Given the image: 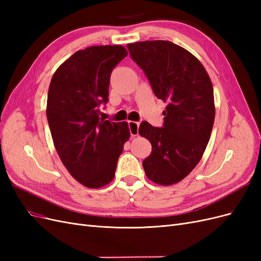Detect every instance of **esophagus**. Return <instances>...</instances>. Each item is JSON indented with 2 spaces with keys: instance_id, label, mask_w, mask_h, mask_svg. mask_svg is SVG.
Instances as JSON below:
<instances>
[{
  "instance_id": "1",
  "label": "esophagus",
  "mask_w": 261,
  "mask_h": 261,
  "mask_svg": "<svg viewBox=\"0 0 261 261\" xmlns=\"http://www.w3.org/2000/svg\"><path fill=\"white\" fill-rule=\"evenodd\" d=\"M128 127L132 136H137L138 135V127H139V123L138 122H134V121H128Z\"/></svg>"
}]
</instances>
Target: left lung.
I'll use <instances>...</instances> for the list:
<instances>
[{
	"instance_id": "8db88e82",
	"label": "left lung",
	"mask_w": 261,
	"mask_h": 261,
	"mask_svg": "<svg viewBox=\"0 0 261 261\" xmlns=\"http://www.w3.org/2000/svg\"><path fill=\"white\" fill-rule=\"evenodd\" d=\"M158 99L168 102L162 127L140 123L152 150L143 161L147 177L172 185L191 173L206 150L215 122V98L206 69L192 53L171 41L127 44Z\"/></svg>"
}]
</instances>
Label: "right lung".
Segmentation results:
<instances>
[{"label":"right lung","mask_w":261,"mask_h":261,"mask_svg":"<svg viewBox=\"0 0 261 261\" xmlns=\"http://www.w3.org/2000/svg\"><path fill=\"white\" fill-rule=\"evenodd\" d=\"M127 51L122 45L75 52L54 73L46 117L55 149L75 179L89 188L109 184L130 134L126 122L100 118L109 101L110 76Z\"/></svg>","instance_id":"1"}]
</instances>
